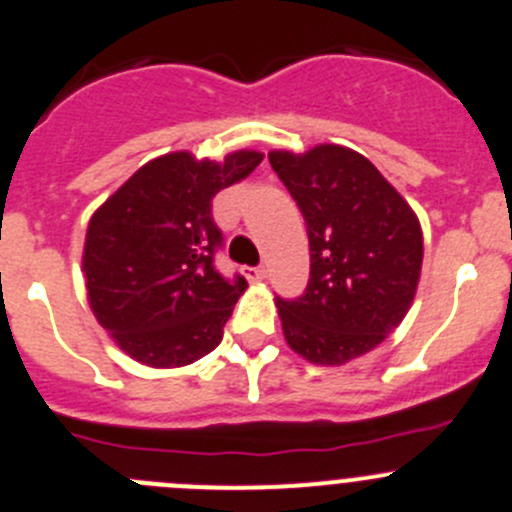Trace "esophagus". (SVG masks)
<instances>
[{"instance_id":"esophagus-1","label":"esophagus","mask_w":512,"mask_h":512,"mask_svg":"<svg viewBox=\"0 0 512 512\" xmlns=\"http://www.w3.org/2000/svg\"><path fill=\"white\" fill-rule=\"evenodd\" d=\"M242 275L250 282H260L265 277V267H242Z\"/></svg>"}]
</instances>
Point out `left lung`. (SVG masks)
Returning a JSON list of instances; mask_svg holds the SVG:
<instances>
[{"label": "left lung", "instance_id": "8db88e82", "mask_svg": "<svg viewBox=\"0 0 512 512\" xmlns=\"http://www.w3.org/2000/svg\"><path fill=\"white\" fill-rule=\"evenodd\" d=\"M267 157L310 240L305 292L277 297L285 340L312 365H345L375 350L413 305L423 267L418 215L355 150L317 145Z\"/></svg>", "mask_w": 512, "mask_h": 512}]
</instances>
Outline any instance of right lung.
<instances>
[{
    "instance_id": "right-lung-1",
    "label": "right lung",
    "mask_w": 512,
    "mask_h": 512,
    "mask_svg": "<svg viewBox=\"0 0 512 512\" xmlns=\"http://www.w3.org/2000/svg\"><path fill=\"white\" fill-rule=\"evenodd\" d=\"M262 157L240 150L212 162L170 152L142 165L89 220L82 255L89 307L142 365H190L220 345L247 282L215 270L222 232L212 200Z\"/></svg>"
}]
</instances>
